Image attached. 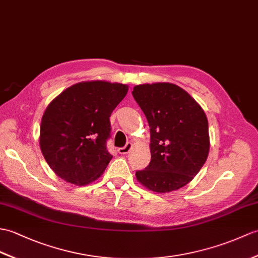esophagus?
<instances>
[{"instance_id": "esophagus-1", "label": "esophagus", "mask_w": 258, "mask_h": 258, "mask_svg": "<svg viewBox=\"0 0 258 258\" xmlns=\"http://www.w3.org/2000/svg\"><path fill=\"white\" fill-rule=\"evenodd\" d=\"M132 143H126L125 144V146H123V147H119L118 149H117V152L119 153V154H127L130 151H131V148H132Z\"/></svg>"}]
</instances>
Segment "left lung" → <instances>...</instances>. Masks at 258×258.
Segmentation results:
<instances>
[{"label":"left lung","mask_w":258,"mask_h":258,"mask_svg":"<svg viewBox=\"0 0 258 258\" xmlns=\"http://www.w3.org/2000/svg\"><path fill=\"white\" fill-rule=\"evenodd\" d=\"M132 94L151 128V163L136 171L143 185L169 192L192 180L205 165L209 142L208 118L188 92L172 83L134 87Z\"/></svg>","instance_id":"1"}]
</instances>
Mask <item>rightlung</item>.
<instances>
[{
    "label": "right lung",
    "instance_id": "1",
    "mask_svg": "<svg viewBox=\"0 0 258 258\" xmlns=\"http://www.w3.org/2000/svg\"><path fill=\"white\" fill-rule=\"evenodd\" d=\"M127 90L121 83L80 82L50 102L41 118L39 144L57 176L83 185L102 175L113 157L106 147L110 116Z\"/></svg>",
    "mask_w": 258,
    "mask_h": 258
}]
</instances>
